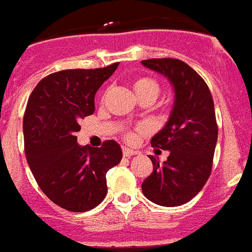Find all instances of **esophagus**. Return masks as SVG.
<instances>
[{
	"label": "esophagus",
	"mask_w": 252,
	"mask_h": 252,
	"mask_svg": "<svg viewBox=\"0 0 252 252\" xmlns=\"http://www.w3.org/2000/svg\"><path fill=\"white\" fill-rule=\"evenodd\" d=\"M122 154H124V157H132L135 154H137V152L134 149H130V148L124 147L122 148Z\"/></svg>",
	"instance_id": "esophagus-1"
}]
</instances>
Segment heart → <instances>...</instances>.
I'll return each mask as SVG.
<instances>
[{
  "label": "heart",
  "instance_id": "heart-1",
  "mask_svg": "<svg viewBox=\"0 0 252 252\" xmlns=\"http://www.w3.org/2000/svg\"><path fill=\"white\" fill-rule=\"evenodd\" d=\"M132 88H134V92L139 100L150 99L152 102H154L158 98L159 92H160V87H159L158 81L156 79H153V77L148 76L136 77L132 81ZM139 131H141V128H139ZM126 137L131 139L132 134L127 132Z\"/></svg>",
  "mask_w": 252,
  "mask_h": 252
}]
</instances>
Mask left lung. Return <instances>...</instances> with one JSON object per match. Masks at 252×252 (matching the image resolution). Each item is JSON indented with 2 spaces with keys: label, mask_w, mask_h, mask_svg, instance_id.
<instances>
[{
  "label": "left lung",
  "mask_w": 252,
  "mask_h": 252,
  "mask_svg": "<svg viewBox=\"0 0 252 252\" xmlns=\"http://www.w3.org/2000/svg\"><path fill=\"white\" fill-rule=\"evenodd\" d=\"M141 63L168 77L176 93L168 122L150 141L153 148L169 150V156L163 164L149 157L153 172L141 189L158 205H182L196 196L212 173L218 139L214 100L203 77L181 60L150 59Z\"/></svg>",
  "instance_id": "1"
}]
</instances>
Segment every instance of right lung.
Returning <instances> with one entry per match:
<instances>
[{
	"mask_svg": "<svg viewBox=\"0 0 252 252\" xmlns=\"http://www.w3.org/2000/svg\"><path fill=\"white\" fill-rule=\"evenodd\" d=\"M75 68L53 72L32 92L24 115V148L36 184L51 201L83 213L107 195V172L120 163L115 140L100 148L80 147V120L94 113V95L117 68Z\"/></svg>",
	"mask_w": 252,
	"mask_h": 252,
	"instance_id": "right-lung-1",
	"label": "right lung"
}]
</instances>
